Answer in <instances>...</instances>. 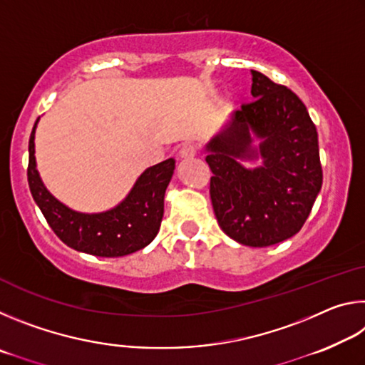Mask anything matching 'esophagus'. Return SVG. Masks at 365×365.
<instances>
[{"mask_svg":"<svg viewBox=\"0 0 365 365\" xmlns=\"http://www.w3.org/2000/svg\"><path fill=\"white\" fill-rule=\"evenodd\" d=\"M178 154H180V158L187 159V158H193L197 154V146L193 143H185L180 146V150H178Z\"/></svg>","mask_w":365,"mask_h":365,"instance_id":"34e87169","label":"esophagus"}]
</instances>
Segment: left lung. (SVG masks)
<instances>
[{
    "mask_svg": "<svg viewBox=\"0 0 365 365\" xmlns=\"http://www.w3.org/2000/svg\"><path fill=\"white\" fill-rule=\"evenodd\" d=\"M251 95L232 122L207 145L211 201L222 230L235 242L265 248L292 238L311 214L322 187L317 130L307 109L285 85L251 71ZM263 138L264 164L245 170L252 158L249 130Z\"/></svg>",
    "mask_w": 365,
    "mask_h": 365,
    "instance_id": "obj_1",
    "label": "left lung"
}]
</instances>
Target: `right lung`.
Segmentation results:
<instances>
[{
  "mask_svg": "<svg viewBox=\"0 0 365 365\" xmlns=\"http://www.w3.org/2000/svg\"><path fill=\"white\" fill-rule=\"evenodd\" d=\"M36 122L29 140V187L61 242L100 257L127 256L150 245L163 220L164 193L174 174L175 160L170 158L146 169L117 207L101 214H80L59 202L41 183L35 164Z\"/></svg>",
  "mask_w": 365,
  "mask_h": 365,
  "instance_id": "obj_1",
  "label": "right lung"
}]
</instances>
